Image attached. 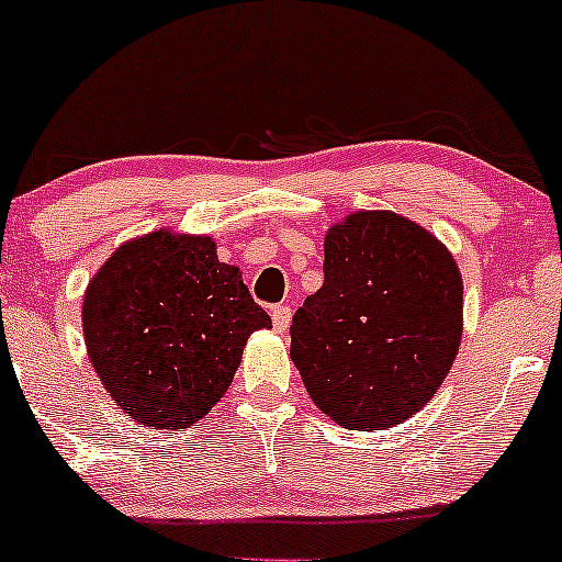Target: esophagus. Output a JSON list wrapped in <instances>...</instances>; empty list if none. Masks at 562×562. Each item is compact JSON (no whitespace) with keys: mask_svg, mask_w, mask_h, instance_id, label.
Listing matches in <instances>:
<instances>
[{"mask_svg":"<svg viewBox=\"0 0 562 562\" xmlns=\"http://www.w3.org/2000/svg\"><path fill=\"white\" fill-rule=\"evenodd\" d=\"M272 325L277 333H285L290 325V306H272Z\"/></svg>","mask_w":562,"mask_h":562,"instance_id":"esophagus-1","label":"esophagus"}]
</instances>
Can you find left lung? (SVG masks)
I'll use <instances>...</instances> for the list:
<instances>
[{
    "label": "left lung",
    "instance_id": "1",
    "mask_svg": "<svg viewBox=\"0 0 562 562\" xmlns=\"http://www.w3.org/2000/svg\"><path fill=\"white\" fill-rule=\"evenodd\" d=\"M462 338V274L441 243L391 211L325 237V282L290 325L312 402L348 430L404 423L434 398Z\"/></svg>",
    "mask_w": 562,
    "mask_h": 562
}]
</instances>
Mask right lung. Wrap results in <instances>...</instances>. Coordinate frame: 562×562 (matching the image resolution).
<instances>
[{
    "label": "right lung",
    "instance_id": "1",
    "mask_svg": "<svg viewBox=\"0 0 562 562\" xmlns=\"http://www.w3.org/2000/svg\"><path fill=\"white\" fill-rule=\"evenodd\" d=\"M81 319L113 402L166 430L200 420L229 389L250 333L272 327L211 237L169 229L124 243L102 263Z\"/></svg>",
    "mask_w": 562,
    "mask_h": 562
}]
</instances>
